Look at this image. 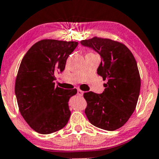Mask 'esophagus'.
Wrapping results in <instances>:
<instances>
[{
	"label": "esophagus",
	"mask_w": 159,
	"mask_h": 159,
	"mask_svg": "<svg viewBox=\"0 0 159 159\" xmlns=\"http://www.w3.org/2000/svg\"><path fill=\"white\" fill-rule=\"evenodd\" d=\"M77 94L78 96H82L83 95V91L80 90V89H78V91H77Z\"/></svg>",
	"instance_id": "obj_1"
}]
</instances>
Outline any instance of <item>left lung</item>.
Returning <instances> with one entry per match:
<instances>
[{
	"label": "left lung",
	"instance_id": "8db88e82",
	"mask_svg": "<svg viewBox=\"0 0 159 159\" xmlns=\"http://www.w3.org/2000/svg\"><path fill=\"white\" fill-rule=\"evenodd\" d=\"M100 54L102 62L97 73L107 83L102 94L84 93L87 102L85 114L91 124L107 131L125 125L136 108L140 90L137 62L131 51L120 42L94 36L81 40Z\"/></svg>",
	"mask_w": 159,
	"mask_h": 159
}]
</instances>
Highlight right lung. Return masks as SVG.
<instances>
[{"mask_svg": "<svg viewBox=\"0 0 159 159\" xmlns=\"http://www.w3.org/2000/svg\"><path fill=\"white\" fill-rule=\"evenodd\" d=\"M78 42L43 39L27 51L16 79L15 93L21 116L39 134L55 132L68 123V102L76 89L55 87L57 72H63Z\"/></svg>", "mask_w": 159, "mask_h": 159, "instance_id": "1", "label": "right lung"}]
</instances>
